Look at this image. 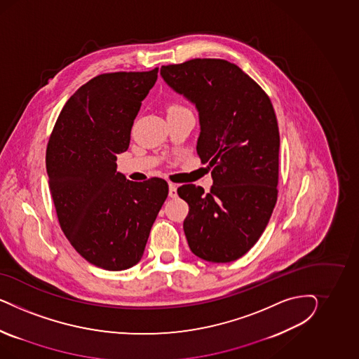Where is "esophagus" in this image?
I'll list each match as a JSON object with an SVG mask.
<instances>
[{"mask_svg":"<svg viewBox=\"0 0 359 359\" xmlns=\"http://www.w3.org/2000/svg\"><path fill=\"white\" fill-rule=\"evenodd\" d=\"M168 195H170L171 198L177 197V185L174 184V183H170V191H168Z\"/></svg>","mask_w":359,"mask_h":359,"instance_id":"34e87169","label":"esophagus"}]
</instances>
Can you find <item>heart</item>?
<instances>
[{
    "instance_id": "b5f03b06",
    "label": "heart",
    "mask_w": 359,
    "mask_h": 359,
    "mask_svg": "<svg viewBox=\"0 0 359 359\" xmlns=\"http://www.w3.org/2000/svg\"><path fill=\"white\" fill-rule=\"evenodd\" d=\"M184 108L183 105H180V104H171L170 105V108H168V110H176V109H182Z\"/></svg>"
}]
</instances>
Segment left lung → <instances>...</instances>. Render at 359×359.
<instances>
[{
	"label": "left lung",
	"instance_id": "8db88e82",
	"mask_svg": "<svg viewBox=\"0 0 359 359\" xmlns=\"http://www.w3.org/2000/svg\"><path fill=\"white\" fill-rule=\"evenodd\" d=\"M164 81L194 102L200 117L197 154L213 185L184 184L185 237L198 258L237 261L261 238L278 200L279 128L271 100L238 65L192 59L162 65Z\"/></svg>",
	"mask_w": 359,
	"mask_h": 359
}]
</instances>
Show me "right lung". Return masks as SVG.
<instances>
[{"label": "right lung", "mask_w": 359, "mask_h": 359, "mask_svg": "<svg viewBox=\"0 0 359 359\" xmlns=\"http://www.w3.org/2000/svg\"><path fill=\"white\" fill-rule=\"evenodd\" d=\"M156 79L158 68L90 79L65 102L47 144L46 168L59 225L86 261L108 271L141 261L168 196L163 179L130 182L116 164Z\"/></svg>", "instance_id": "1"}]
</instances>
